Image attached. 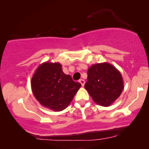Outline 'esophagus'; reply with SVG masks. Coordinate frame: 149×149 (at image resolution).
<instances>
[{"label": "esophagus", "mask_w": 149, "mask_h": 149, "mask_svg": "<svg viewBox=\"0 0 149 149\" xmlns=\"http://www.w3.org/2000/svg\"><path fill=\"white\" fill-rule=\"evenodd\" d=\"M79 82H80V83L81 84V85L83 87L85 85V81L83 80V79H81V80H79Z\"/></svg>", "instance_id": "esophagus-1"}]
</instances>
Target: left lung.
Returning <instances> with one entry per match:
<instances>
[{
  "mask_svg": "<svg viewBox=\"0 0 149 149\" xmlns=\"http://www.w3.org/2000/svg\"><path fill=\"white\" fill-rule=\"evenodd\" d=\"M85 88L94 102L102 107H109L123 91V77L112 64L98 63L91 66L87 70Z\"/></svg>",
  "mask_w": 149,
  "mask_h": 149,
  "instance_id": "obj_1",
  "label": "left lung"
}]
</instances>
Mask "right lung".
I'll return each instance as SVG.
<instances>
[{
    "label": "right lung",
    "instance_id": "right-lung-1",
    "mask_svg": "<svg viewBox=\"0 0 149 149\" xmlns=\"http://www.w3.org/2000/svg\"><path fill=\"white\" fill-rule=\"evenodd\" d=\"M81 86L80 83L64 74L59 62L42 63L31 79L32 93L38 102L58 112L66 109Z\"/></svg>",
    "mask_w": 149,
    "mask_h": 149
}]
</instances>
